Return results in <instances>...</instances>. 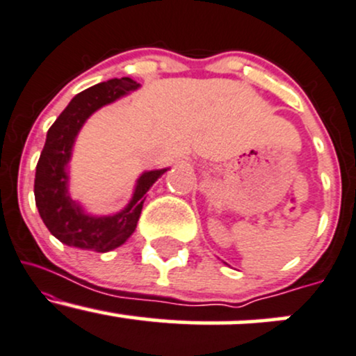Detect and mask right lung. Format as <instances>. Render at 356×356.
I'll list each match as a JSON object with an SVG mask.
<instances>
[{"mask_svg":"<svg viewBox=\"0 0 356 356\" xmlns=\"http://www.w3.org/2000/svg\"><path fill=\"white\" fill-rule=\"evenodd\" d=\"M139 88L131 78L109 79L79 92L59 114L46 136L36 165L34 199L42 222L59 242L83 250L109 252L122 245L136 230L145 200L144 194L167 169L144 172L137 181L134 195L122 212L109 217H91L83 212L67 194L66 165L71 149L86 119L102 106L109 104Z\"/></svg>","mask_w":356,"mask_h":356,"instance_id":"add662e5","label":"right lung"}]
</instances>
